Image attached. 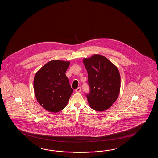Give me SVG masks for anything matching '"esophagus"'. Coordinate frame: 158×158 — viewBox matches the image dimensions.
Returning <instances> with one entry per match:
<instances>
[{"label": "esophagus", "instance_id": "obj_1", "mask_svg": "<svg viewBox=\"0 0 158 158\" xmlns=\"http://www.w3.org/2000/svg\"><path fill=\"white\" fill-rule=\"evenodd\" d=\"M81 88L80 87H78L75 90V91L76 93H80V92H81Z\"/></svg>", "mask_w": 158, "mask_h": 158}]
</instances>
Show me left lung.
<instances>
[{"mask_svg": "<svg viewBox=\"0 0 158 158\" xmlns=\"http://www.w3.org/2000/svg\"><path fill=\"white\" fill-rule=\"evenodd\" d=\"M88 75L90 91L85 95L94 110H107L116 101L120 90V75L118 68L106 57L94 55L84 61Z\"/></svg>", "mask_w": 158, "mask_h": 158, "instance_id": "8db88e82", "label": "left lung"}]
</instances>
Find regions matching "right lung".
<instances>
[{
	"label": "right lung",
	"mask_w": 158,
	"mask_h": 158,
	"mask_svg": "<svg viewBox=\"0 0 158 158\" xmlns=\"http://www.w3.org/2000/svg\"><path fill=\"white\" fill-rule=\"evenodd\" d=\"M70 63L52 60L35 75L34 90L38 103L47 111L58 112L67 106L73 92L65 72Z\"/></svg>",
	"instance_id": "1"
}]
</instances>
